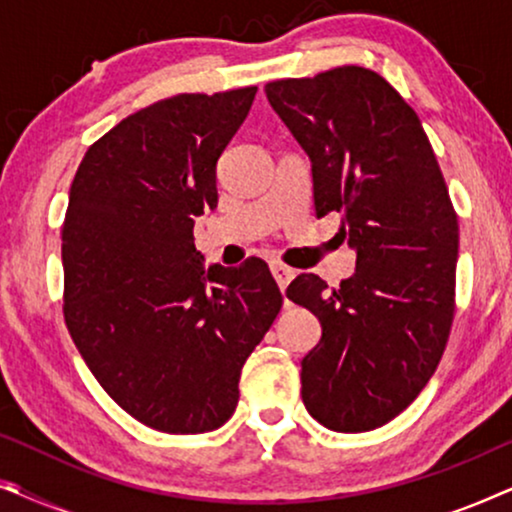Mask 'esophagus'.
<instances>
[{
  "label": "esophagus",
  "instance_id": "1",
  "mask_svg": "<svg viewBox=\"0 0 512 512\" xmlns=\"http://www.w3.org/2000/svg\"><path fill=\"white\" fill-rule=\"evenodd\" d=\"M270 270H272V277H275L277 286L282 291L286 289V286H289L291 279L296 277V270L289 268V265H284V263H270Z\"/></svg>",
  "mask_w": 512,
  "mask_h": 512
}]
</instances>
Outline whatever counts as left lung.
<instances>
[{
  "instance_id": "left-lung-1",
  "label": "left lung",
  "mask_w": 512,
  "mask_h": 512,
  "mask_svg": "<svg viewBox=\"0 0 512 512\" xmlns=\"http://www.w3.org/2000/svg\"><path fill=\"white\" fill-rule=\"evenodd\" d=\"M312 163L317 216L338 212L356 272L338 289H286L321 321L300 380L310 415L361 433L408 408L436 373L454 319L459 223L415 109L366 67L265 86Z\"/></svg>"
}]
</instances>
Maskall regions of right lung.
Instances as JSON below:
<instances>
[{
  "label": "right lung",
  "instance_id": "right-lung-1",
  "mask_svg": "<svg viewBox=\"0 0 512 512\" xmlns=\"http://www.w3.org/2000/svg\"><path fill=\"white\" fill-rule=\"evenodd\" d=\"M256 86L181 93L123 118L83 156L62 223L65 324L102 389L163 433L219 429L244 361L282 310L261 258L205 270L195 216Z\"/></svg>",
  "mask_w": 512,
  "mask_h": 512
}]
</instances>
